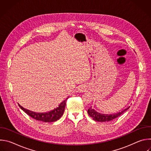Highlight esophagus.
I'll use <instances>...</instances> for the list:
<instances>
[{"label":"esophagus","mask_w":151,"mask_h":151,"mask_svg":"<svg viewBox=\"0 0 151 151\" xmlns=\"http://www.w3.org/2000/svg\"><path fill=\"white\" fill-rule=\"evenodd\" d=\"M85 89H86V88H85L84 85H80V86H79V87H78V90L81 92V91H84L85 90Z\"/></svg>","instance_id":"1"}]
</instances>
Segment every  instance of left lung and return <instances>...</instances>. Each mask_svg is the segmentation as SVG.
I'll return each mask as SVG.
<instances>
[{"label": "left lung", "instance_id": "obj_1", "mask_svg": "<svg viewBox=\"0 0 151 151\" xmlns=\"http://www.w3.org/2000/svg\"><path fill=\"white\" fill-rule=\"evenodd\" d=\"M130 108V106L127 107L126 109L122 110V111L119 112L117 114H114L111 115H106V114H101L99 112H97L96 111H94L92 107H90L88 109V115L96 121L98 122H107L112 121L117 117L121 115H122L124 112H125L127 110H128Z\"/></svg>", "mask_w": 151, "mask_h": 151}]
</instances>
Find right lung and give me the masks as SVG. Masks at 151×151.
I'll return each mask as SVG.
<instances>
[{
    "mask_svg": "<svg viewBox=\"0 0 151 151\" xmlns=\"http://www.w3.org/2000/svg\"><path fill=\"white\" fill-rule=\"evenodd\" d=\"M68 99V98H67L66 100H64L63 102H61L56 109L47 113H36L23 108V107H21L19 104V106L20 107V108L23 111H24L28 115H29L30 117L36 120L43 121L45 122H54L58 120L63 115L64 111V109H65L66 103V101Z\"/></svg>",
    "mask_w": 151,
    "mask_h": 151,
    "instance_id": "right-lung-1",
    "label": "right lung"
}]
</instances>
